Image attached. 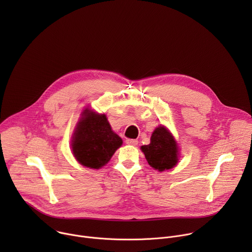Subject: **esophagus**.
<instances>
[{
	"label": "esophagus",
	"mask_w": 252,
	"mask_h": 252,
	"mask_svg": "<svg viewBox=\"0 0 252 252\" xmlns=\"http://www.w3.org/2000/svg\"><path fill=\"white\" fill-rule=\"evenodd\" d=\"M137 142H138V141H137L136 139H130V138H128V139L126 140V145H129V146H136Z\"/></svg>",
	"instance_id": "esophagus-1"
}]
</instances>
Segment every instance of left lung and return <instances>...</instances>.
<instances>
[{"label":"left lung","mask_w":252,"mask_h":252,"mask_svg":"<svg viewBox=\"0 0 252 252\" xmlns=\"http://www.w3.org/2000/svg\"><path fill=\"white\" fill-rule=\"evenodd\" d=\"M140 149L149 164L158 171L170 169L178 161L177 143L173 135L163 126H159L154 130L150 145L142 146Z\"/></svg>","instance_id":"1"}]
</instances>
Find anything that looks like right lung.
Instances as JSON below:
<instances>
[{
  "mask_svg": "<svg viewBox=\"0 0 252 252\" xmlns=\"http://www.w3.org/2000/svg\"><path fill=\"white\" fill-rule=\"evenodd\" d=\"M123 139L112 130L105 115L83 112L71 140V151L84 166L98 169L110 161Z\"/></svg>",
  "mask_w": 252,
  "mask_h": 252,
  "instance_id": "right-lung-1",
  "label": "right lung"
}]
</instances>
